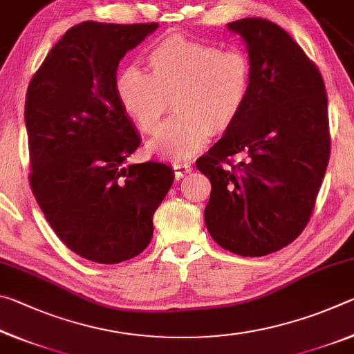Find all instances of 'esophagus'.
I'll return each instance as SVG.
<instances>
[{
    "instance_id": "34e87169",
    "label": "esophagus",
    "mask_w": 354,
    "mask_h": 354,
    "mask_svg": "<svg viewBox=\"0 0 354 354\" xmlns=\"http://www.w3.org/2000/svg\"><path fill=\"white\" fill-rule=\"evenodd\" d=\"M173 170H175V176H176V179H181V178H184L185 175H187V173H190V171H192V165H190V164H183V162H179V164H175V165H173Z\"/></svg>"
}]
</instances>
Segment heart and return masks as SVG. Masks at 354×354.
<instances>
[{
  "instance_id": "heart-1",
  "label": "heart",
  "mask_w": 354,
  "mask_h": 354,
  "mask_svg": "<svg viewBox=\"0 0 354 354\" xmlns=\"http://www.w3.org/2000/svg\"><path fill=\"white\" fill-rule=\"evenodd\" d=\"M148 73L129 65L115 77L123 112L143 133H154L173 97L176 117L148 143L149 151L171 162L200 153L215 133L237 122L251 91V62L237 50L170 35L147 53Z\"/></svg>"
}]
</instances>
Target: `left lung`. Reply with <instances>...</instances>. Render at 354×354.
Listing matches in <instances>:
<instances>
[{
    "instance_id": "left-lung-1",
    "label": "left lung",
    "mask_w": 354,
    "mask_h": 354,
    "mask_svg": "<svg viewBox=\"0 0 354 354\" xmlns=\"http://www.w3.org/2000/svg\"><path fill=\"white\" fill-rule=\"evenodd\" d=\"M245 41L251 91L237 122L196 160L211 181L205 209L221 248L259 257L301 234L329 159L328 97L320 71L283 28L262 19L227 23ZM232 155H242L232 165Z\"/></svg>"
}]
</instances>
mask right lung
<instances>
[{
	"label": "right lung",
	"instance_id": "add662e5",
	"mask_svg": "<svg viewBox=\"0 0 354 354\" xmlns=\"http://www.w3.org/2000/svg\"><path fill=\"white\" fill-rule=\"evenodd\" d=\"M158 26L80 23L51 48L28 87L34 196L57 237L92 262L140 254L175 179L162 162L124 164L140 136L115 95L120 61Z\"/></svg>",
	"mask_w": 354,
	"mask_h": 354
}]
</instances>
